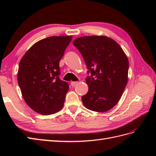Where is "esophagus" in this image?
Returning <instances> with one entry per match:
<instances>
[{
	"label": "esophagus",
	"instance_id": "34e87169",
	"mask_svg": "<svg viewBox=\"0 0 156 156\" xmlns=\"http://www.w3.org/2000/svg\"><path fill=\"white\" fill-rule=\"evenodd\" d=\"M78 82H71V86L72 87H74V86L77 84Z\"/></svg>",
	"mask_w": 156,
	"mask_h": 156
}]
</instances>
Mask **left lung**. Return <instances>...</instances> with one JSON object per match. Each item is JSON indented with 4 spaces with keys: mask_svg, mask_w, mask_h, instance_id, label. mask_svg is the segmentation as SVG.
Masks as SVG:
<instances>
[{
    "mask_svg": "<svg viewBox=\"0 0 156 156\" xmlns=\"http://www.w3.org/2000/svg\"><path fill=\"white\" fill-rule=\"evenodd\" d=\"M73 45L80 52L88 69V91L82 97L89 110L106 112L117 104L128 80L129 61L117 42L106 36H84Z\"/></svg>",
    "mask_w": 156,
    "mask_h": 156,
    "instance_id": "left-lung-1",
    "label": "left lung"
}]
</instances>
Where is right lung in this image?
Listing matches in <instances>:
<instances>
[{"label":"right lung","instance_id":"obj_1","mask_svg":"<svg viewBox=\"0 0 156 156\" xmlns=\"http://www.w3.org/2000/svg\"><path fill=\"white\" fill-rule=\"evenodd\" d=\"M72 36H52L32 45L19 65L18 84L26 103L44 115L54 114L62 108L68 82L60 80L59 61Z\"/></svg>","mask_w":156,"mask_h":156}]
</instances>
